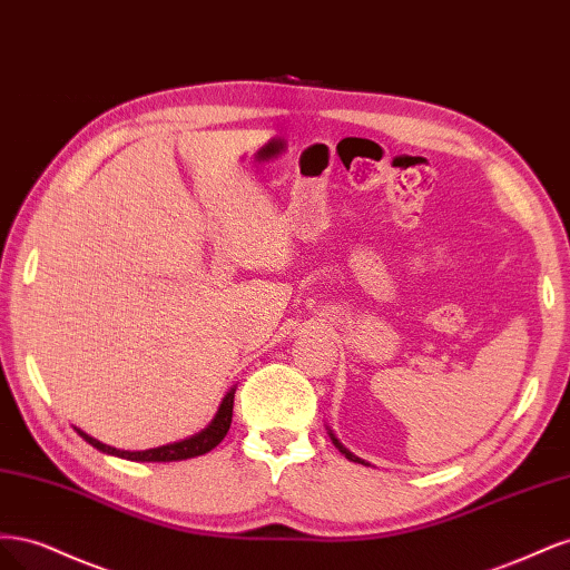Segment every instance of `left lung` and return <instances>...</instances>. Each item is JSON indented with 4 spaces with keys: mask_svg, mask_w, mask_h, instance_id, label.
Listing matches in <instances>:
<instances>
[{
    "mask_svg": "<svg viewBox=\"0 0 570 570\" xmlns=\"http://www.w3.org/2000/svg\"><path fill=\"white\" fill-rule=\"evenodd\" d=\"M327 435H331V440H333V444H335V446H337V450H340V452H342V454H344V456H347V459H350V461H354V463H361V465H371V463H368V461H364V459H358V456H356V454H352V452H350V450H347V446H344V444H342V442H340V440H337V438H335V433H333V430H331V428H327Z\"/></svg>",
    "mask_w": 570,
    "mask_h": 570,
    "instance_id": "obj_1",
    "label": "left lung"
}]
</instances>
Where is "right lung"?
Wrapping results in <instances>:
<instances>
[{
	"mask_svg": "<svg viewBox=\"0 0 570 570\" xmlns=\"http://www.w3.org/2000/svg\"><path fill=\"white\" fill-rule=\"evenodd\" d=\"M233 402H235V385L220 400L218 411H216V416L212 419V423L206 425L204 430H199V433L189 435L185 440H178V442L164 444V446H154V450H142V452L116 450V446H109L105 442L95 440L92 435L82 433L80 428H76V433L85 442H90L95 450L105 452V454H111V456H118V459H128V461H164V463L166 461H185V459H195V456H202L206 452H212L214 446L220 444V440L228 435L230 423H233Z\"/></svg>",
	"mask_w": 570,
	"mask_h": 570,
	"instance_id": "right-lung-1",
	"label": "right lung"
}]
</instances>
